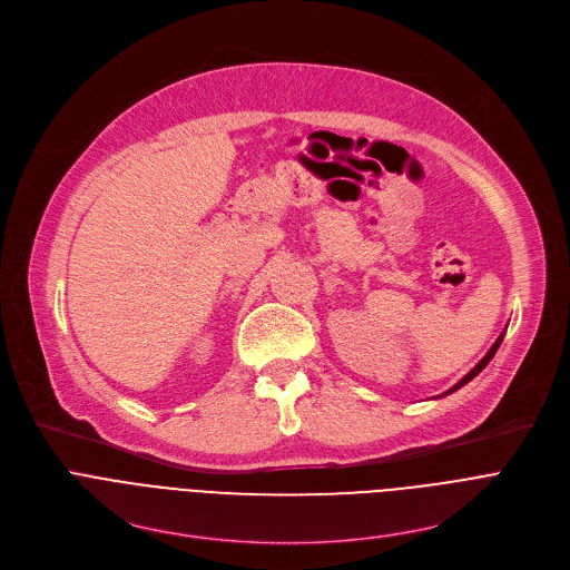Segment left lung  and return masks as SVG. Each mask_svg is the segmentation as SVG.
<instances>
[{
    "label": "left lung",
    "mask_w": 570,
    "mask_h": 570,
    "mask_svg": "<svg viewBox=\"0 0 570 570\" xmlns=\"http://www.w3.org/2000/svg\"><path fill=\"white\" fill-rule=\"evenodd\" d=\"M503 336H505V332H503V334H501V336L497 338V343L492 345V350H490V352H487V354H484V358H482V361H480V363H478V365H475V367H473V370H471V372H469L466 376H462V379H460V381H458V383H455V385H453V387H451L449 392H444V394H451V392L460 390V387H462V385H466V383H469V381H471L473 376H478V374H480V372H482V370L487 367V363H490V361L494 358L497 350H499V347H501V343H503Z\"/></svg>",
    "instance_id": "obj_1"
}]
</instances>
